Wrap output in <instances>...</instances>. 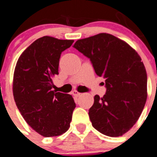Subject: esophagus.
Returning a JSON list of instances; mask_svg holds the SVG:
<instances>
[{
  "instance_id": "esophagus-1",
  "label": "esophagus",
  "mask_w": 157,
  "mask_h": 157,
  "mask_svg": "<svg viewBox=\"0 0 157 157\" xmlns=\"http://www.w3.org/2000/svg\"><path fill=\"white\" fill-rule=\"evenodd\" d=\"M72 94H73L74 96H76V97H79V96H80V94H81V93L78 92V91H77L74 90V91H72Z\"/></svg>"
}]
</instances>
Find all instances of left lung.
I'll return each instance as SVG.
<instances>
[{
    "label": "left lung",
    "mask_w": 157,
    "mask_h": 157,
    "mask_svg": "<svg viewBox=\"0 0 157 157\" xmlns=\"http://www.w3.org/2000/svg\"><path fill=\"white\" fill-rule=\"evenodd\" d=\"M73 48L88 58L105 78L106 92L94 96L89 109L92 126L110 137L121 136L138 120L147 98V74L140 56L129 44L109 33L78 40Z\"/></svg>",
    "instance_id": "1"
}]
</instances>
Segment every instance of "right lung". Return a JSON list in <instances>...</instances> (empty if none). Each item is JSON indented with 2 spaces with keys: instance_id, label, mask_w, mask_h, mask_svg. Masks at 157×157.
Wrapping results in <instances>:
<instances>
[{
  "instance_id": "obj_1",
  "label": "right lung",
  "mask_w": 157,
  "mask_h": 157,
  "mask_svg": "<svg viewBox=\"0 0 157 157\" xmlns=\"http://www.w3.org/2000/svg\"><path fill=\"white\" fill-rule=\"evenodd\" d=\"M73 40L44 36L22 52L16 63L13 95L21 115L37 133L59 136L70 128L76 104L72 95L52 91L62 52Z\"/></svg>"
}]
</instances>
